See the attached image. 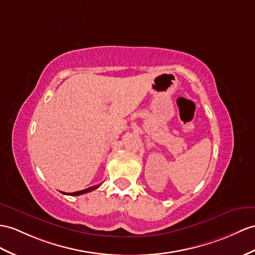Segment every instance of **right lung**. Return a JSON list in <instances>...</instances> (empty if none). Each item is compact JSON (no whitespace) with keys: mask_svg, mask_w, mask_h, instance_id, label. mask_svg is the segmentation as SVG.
I'll return each mask as SVG.
<instances>
[{"mask_svg":"<svg viewBox=\"0 0 255 255\" xmlns=\"http://www.w3.org/2000/svg\"><path fill=\"white\" fill-rule=\"evenodd\" d=\"M99 186L101 185H95V186H92V187H89V188H86V189H83V190H80V191H76V192H70V194H64L65 195H70V196H79V195H83V194H86V192H90V191H93V190H95V189H97Z\"/></svg>","mask_w":255,"mask_h":255,"instance_id":"add662e5","label":"right lung"}]
</instances>
